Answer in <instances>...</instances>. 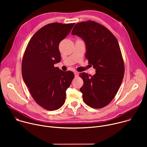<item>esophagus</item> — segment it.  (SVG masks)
Masks as SVG:
<instances>
[{"label": "esophagus", "instance_id": "esophagus-1", "mask_svg": "<svg viewBox=\"0 0 147 147\" xmlns=\"http://www.w3.org/2000/svg\"><path fill=\"white\" fill-rule=\"evenodd\" d=\"M74 76L76 77L78 76V73L77 71H74Z\"/></svg>", "mask_w": 147, "mask_h": 147}]
</instances>
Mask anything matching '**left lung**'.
I'll return each mask as SVG.
<instances>
[{
  "label": "left lung",
  "instance_id": "1",
  "mask_svg": "<svg viewBox=\"0 0 147 147\" xmlns=\"http://www.w3.org/2000/svg\"><path fill=\"white\" fill-rule=\"evenodd\" d=\"M71 34L84 41L86 57L96 73L80 74L84 81L80 89L84 102L91 108H102L117 94L122 82L124 62L116 37L106 27L92 21L78 23Z\"/></svg>",
  "mask_w": 147,
  "mask_h": 147
}]
</instances>
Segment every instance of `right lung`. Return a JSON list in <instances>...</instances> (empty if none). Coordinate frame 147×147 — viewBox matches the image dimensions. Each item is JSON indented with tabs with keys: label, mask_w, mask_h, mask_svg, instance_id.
Masks as SVG:
<instances>
[{
	"label": "right lung",
	"mask_w": 147,
	"mask_h": 147,
	"mask_svg": "<svg viewBox=\"0 0 147 147\" xmlns=\"http://www.w3.org/2000/svg\"><path fill=\"white\" fill-rule=\"evenodd\" d=\"M74 25L53 23L42 27L30 40L23 56V80L35 101L48 111L63 105L66 91L74 77L72 71L54 67L61 60L59 45Z\"/></svg>",
	"instance_id": "1"
}]
</instances>
